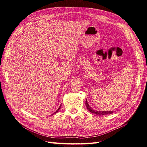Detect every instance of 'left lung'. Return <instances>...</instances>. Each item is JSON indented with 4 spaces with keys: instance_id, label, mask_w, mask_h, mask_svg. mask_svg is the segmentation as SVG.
Returning <instances> with one entry per match:
<instances>
[{
    "instance_id": "obj_1",
    "label": "left lung",
    "mask_w": 147,
    "mask_h": 147,
    "mask_svg": "<svg viewBox=\"0 0 147 147\" xmlns=\"http://www.w3.org/2000/svg\"><path fill=\"white\" fill-rule=\"evenodd\" d=\"M86 106L88 111H89L91 113H93V114H96V115H108V114H112L113 113V111H97L95 110H93L89 106V104L88 103L87 100H86Z\"/></svg>"
}]
</instances>
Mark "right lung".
<instances>
[{
	"label": "right lung",
	"instance_id": "obj_1",
	"mask_svg": "<svg viewBox=\"0 0 147 147\" xmlns=\"http://www.w3.org/2000/svg\"><path fill=\"white\" fill-rule=\"evenodd\" d=\"M60 107H61V106H59V107L58 108V109L57 111H56V112H55L54 113V114H56V112H58V111L59 110V109H60Z\"/></svg>",
	"mask_w": 147,
	"mask_h": 147
}]
</instances>
